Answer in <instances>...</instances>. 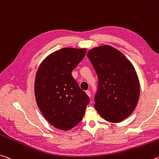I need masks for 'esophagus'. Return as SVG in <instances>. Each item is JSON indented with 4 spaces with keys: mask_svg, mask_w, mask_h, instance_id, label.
Masks as SVG:
<instances>
[{
    "mask_svg": "<svg viewBox=\"0 0 159 159\" xmlns=\"http://www.w3.org/2000/svg\"><path fill=\"white\" fill-rule=\"evenodd\" d=\"M85 93H86L88 96H89V97H90V95H91V94H90V90H86V91H85Z\"/></svg>",
    "mask_w": 159,
    "mask_h": 159,
    "instance_id": "esophagus-1",
    "label": "esophagus"
}]
</instances>
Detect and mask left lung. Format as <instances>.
<instances>
[{"instance_id": "8db88e82", "label": "left lung", "mask_w": 159, "mask_h": 159, "mask_svg": "<svg viewBox=\"0 0 159 159\" xmlns=\"http://www.w3.org/2000/svg\"><path fill=\"white\" fill-rule=\"evenodd\" d=\"M87 57L98 78L95 108L107 122H122L133 112L139 98V80L134 66L109 45L93 48Z\"/></svg>"}]
</instances>
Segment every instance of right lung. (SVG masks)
<instances>
[{"label": "right lung", "instance_id": "right-lung-1", "mask_svg": "<svg viewBox=\"0 0 159 159\" xmlns=\"http://www.w3.org/2000/svg\"><path fill=\"white\" fill-rule=\"evenodd\" d=\"M85 52V48H62L48 55L37 71V104L45 119L59 129L70 130L79 124L89 103V97L71 75Z\"/></svg>", "mask_w": 159, "mask_h": 159}]
</instances>
